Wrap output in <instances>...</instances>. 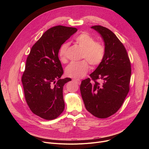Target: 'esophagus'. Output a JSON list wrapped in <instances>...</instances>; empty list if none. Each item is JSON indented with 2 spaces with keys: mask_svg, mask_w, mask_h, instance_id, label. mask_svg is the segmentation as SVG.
Here are the masks:
<instances>
[{
  "mask_svg": "<svg viewBox=\"0 0 149 149\" xmlns=\"http://www.w3.org/2000/svg\"><path fill=\"white\" fill-rule=\"evenodd\" d=\"M77 84H78V85H80L81 84V81L79 80V79H73Z\"/></svg>",
  "mask_w": 149,
  "mask_h": 149,
  "instance_id": "obj_1",
  "label": "esophagus"
}]
</instances>
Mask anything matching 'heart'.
I'll list each match as a JSON object with an SVG mask.
<instances>
[{
	"mask_svg": "<svg viewBox=\"0 0 149 149\" xmlns=\"http://www.w3.org/2000/svg\"><path fill=\"white\" fill-rule=\"evenodd\" d=\"M75 43L82 49L81 58L85 59L79 62H73L65 68L67 77L74 78H81L86 75L90 65L95 67L98 66L104 59L105 49L101 42L94 40V38L88 32H82L75 38ZM68 44L62 45L59 51V58L62 62L67 61V52Z\"/></svg>",
	"mask_w": 149,
	"mask_h": 149,
	"instance_id": "1",
	"label": "heart"
}]
</instances>
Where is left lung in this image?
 Wrapping results in <instances>:
<instances>
[{
    "instance_id": "8db88e82",
    "label": "left lung",
    "mask_w": 149,
    "mask_h": 149,
    "mask_svg": "<svg viewBox=\"0 0 149 149\" xmlns=\"http://www.w3.org/2000/svg\"><path fill=\"white\" fill-rule=\"evenodd\" d=\"M91 28L104 39L105 53L90 78L82 81L80 91L87 110L96 117L105 118L120 109L129 91L131 63L124 46L112 31L100 25Z\"/></svg>"
}]
</instances>
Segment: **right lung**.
<instances>
[{
    "mask_svg": "<svg viewBox=\"0 0 149 149\" xmlns=\"http://www.w3.org/2000/svg\"><path fill=\"white\" fill-rule=\"evenodd\" d=\"M75 28L56 26L47 31L32 47L22 77L25 98L35 115L47 120L59 117L65 108L63 87L71 78L63 73L58 52L77 32Z\"/></svg>",
    "mask_w": 149,
    "mask_h": 149,
    "instance_id": "1",
    "label": "right lung"
}]
</instances>
